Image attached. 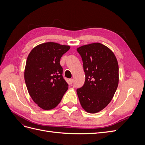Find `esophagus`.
Returning a JSON list of instances; mask_svg holds the SVG:
<instances>
[{
    "instance_id": "1",
    "label": "esophagus",
    "mask_w": 145,
    "mask_h": 145,
    "mask_svg": "<svg viewBox=\"0 0 145 145\" xmlns=\"http://www.w3.org/2000/svg\"><path fill=\"white\" fill-rule=\"evenodd\" d=\"M72 83H73V79H72V78H71V79H69V83H70V84L72 85Z\"/></svg>"
}]
</instances>
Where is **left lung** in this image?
<instances>
[{"label":"left lung","instance_id":"8db88e82","mask_svg":"<svg viewBox=\"0 0 145 145\" xmlns=\"http://www.w3.org/2000/svg\"><path fill=\"white\" fill-rule=\"evenodd\" d=\"M85 81L77 93L82 107L89 113L102 110L110 103L118 84V65L113 52L100 43L82 46Z\"/></svg>","mask_w":145,"mask_h":145}]
</instances>
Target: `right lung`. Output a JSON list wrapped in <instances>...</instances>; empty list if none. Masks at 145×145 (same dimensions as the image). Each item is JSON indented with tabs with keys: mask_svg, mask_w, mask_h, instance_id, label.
I'll list each match as a JSON object with an SVG mask.
<instances>
[{
	"mask_svg": "<svg viewBox=\"0 0 145 145\" xmlns=\"http://www.w3.org/2000/svg\"><path fill=\"white\" fill-rule=\"evenodd\" d=\"M69 48L46 42L34 48L28 56L24 72L26 86L34 102L45 110L57 106L68 88L60 60Z\"/></svg>",
	"mask_w": 145,
	"mask_h": 145,
	"instance_id": "1",
	"label": "right lung"
}]
</instances>
